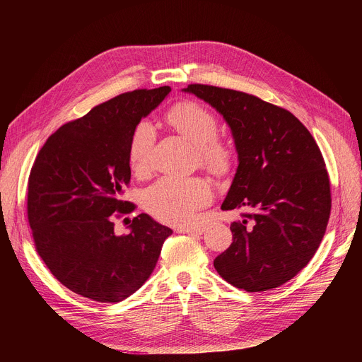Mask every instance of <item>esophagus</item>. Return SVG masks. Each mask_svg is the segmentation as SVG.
<instances>
[{
  "instance_id": "1",
  "label": "esophagus",
  "mask_w": 362,
  "mask_h": 362,
  "mask_svg": "<svg viewBox=\"0 0 362 362\" xmlns=\"http://www.w3.org/2000/svg\"><path fill=\"white\" fill-rule=\"evenodd\" d=\"M177 232H180V233H192V235H202V232H203V228H200V226H194V228H177L176 229Z\"/></svg>"
}]
</instances>
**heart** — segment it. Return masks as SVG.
Returning <instances> with one entry per match:
<instances>
[{
  "label": "heart",
  "instance_id": "1",
  "mask_svg": "<svg viewBox=\"0 0 362 362\" xmlns=\"http://www.w3.org/2000/svg\"><path fill=\"white\" fill-rule=\"evenodd\" d=\"M168 122L192 144L199 160L212 172L226 173L235 159L232 140L216 134L218 120L197 103H180L168 113ZM156 143V129L150 120H140L130 136L129 160L134 173L148 170ZM212 199V186L204 177L165 176L150 185L143 194L144 209L160 222L186 226L194 222L196 212Z\"/></svg>",
  "mask_w": 362,
  "mask_h": 362
}]
</instances>
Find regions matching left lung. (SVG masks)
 <instances>
[{
    "label": "left lung",
    "mask_w": 362,
    "mask_h": 362,
    "mask_svg": "<svg viewBox=\"0 0 362 362\" xmlns=\"http://www.w3.org/2000/svg\"><path fill=\"white\" fill-rule=\"evenodd\" d=\"M185 91L225 117L239 156L222 211L247 212L230 225L233 242L214 265L246 292L278 288L313 259L327 230L331 185L322 153L291 112L259 97L208 84Z\"/></svg>",
    "instance_id": "1"
}]
</instances>
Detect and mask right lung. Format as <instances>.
I'll return each mask as SVG.
<instances>
[{
  "mask_svg": "<svg viewBox=\"0 0 362 362\" xmlns=\"http://www.w3.org/2000/svg\"><path fill=\"white\" fill-rule=\"evenodd\" d=\"M170 90L139 88L101 103L51 134L37 154L27 193L35 250L74 293L126 299L148 279L173 233L146 214L133 218L130 233H115V219L136 209L122 200L132 176V132Z\"/></svg>",
  "mask_w": 362,
  "mask_h": 362,
  "instance_id": "1",
  "label": "right lung"
}]
</instances>
